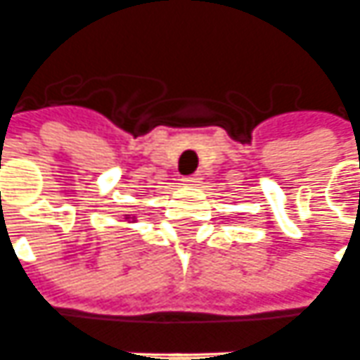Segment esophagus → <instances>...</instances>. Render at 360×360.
I'll return each mask as SVG.
<instances>
[{
	"label": "esophagus",
	"mask_w": 360,
	"mask_h": 360,
	"mask_svg": "<svg viewBox=\"0 0 360 360\" xmlns=\"http://www.w3.org/2000/svg\"><path fill=\"white\" fill-rule=\"evenodd\" d=\"M184 186H200L202 184V174H192V176H184L182 178Z\"/></svg>",
	"instance_id": "obj_1"
}]
</instances>
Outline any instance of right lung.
Listing matches in <instances>:
<instances>
[{"mask_svg": "<svg viewBox=\"0 0 360 360\" xmlns=\"http://www.w3.org/2000/svg\"><path fill=\"white\" fill-rule=\"evenodd\" d=\"M125 219H131V217H129V215H125ZM133 219H135V217H133Z\"/></svg>", "mask_w": 360, "mask_h": 360, "instance_id": "right-lung-1", "label": "right lung"}]
</instances>
